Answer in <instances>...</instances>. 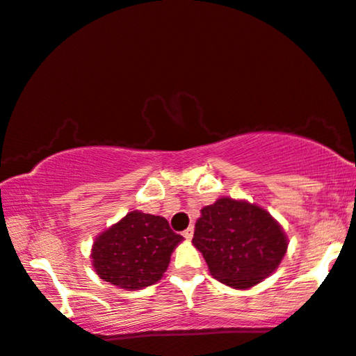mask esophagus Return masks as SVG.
<instances>
[{
	"label": "esophagus",
	"mask_w": 356,
	"mask_h": 356,
	"mask_svg": "<svg viewBox=\"0 0 356 356\" xmlns=\"http://www.w3.org/2000/svg\"><path fill=\"white\" fill-rule=\"evenodd\" d=\"M182 236H184V238H186L187 241H191L192 236H193V227H192V226L187 227V229L182 233Z\"/></svg>",
	"instance_id": "1"
}]
</instances>
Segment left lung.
Listing matches in <instances>:
<instances>
[{
	"instance_id": "8db88e82",
	"label": "left lung",
	"mask_w": 356,
	"mask_h": 356,
	"mask_svg": "<svg viewBox=\"0 0 356 356\" xmlns=\"http://www.w3.org/2000/svg\"><path fill=\"white\" fill-rule=\"evenodd\" d=\"M192 243L213 277L238 290L272 275L288 248L286 234L267 210L227 197L202 208Z\"/></svg>"
}]
</instances>
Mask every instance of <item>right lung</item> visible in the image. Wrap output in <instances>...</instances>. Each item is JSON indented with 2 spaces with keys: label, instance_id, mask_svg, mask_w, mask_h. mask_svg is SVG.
Wrapping results in <instances>:
<instances>
[{
  "label": "right lung",
  "instance_id": "add662e5",
  "mask_svg": "<svg viewBox=\"0 0 356 356\" xmlns=\"http://www.w3.org/2000/svg\"><path fill=\"white\" fill-rule=\"evenodd\" d=\"M182 239L165 218L130 211L94 241V270L104 282L122 290H141L161 280Z\"/></svg>",
  "mask_w": 356,
  "mask_h": 356
}]
</instances>
